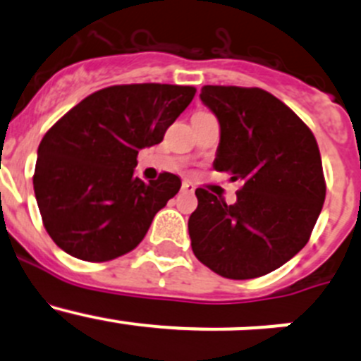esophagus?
I'll list each match as a JSON object with an SVG mask.
<instances>
[{"instance_id": "34e87169", "label": "esophagus", "mask_w": 361, "mask_h": 361, "mask_svg": "<svg viewBox=\"0 0 361 361\" xmlns=\"http://www.w3.org/2000/svg\"><path fill=\"white\" fill-rule=\"evenodd\" d=\"M194 190L195 187L190 183V181H183V183H181V192H185V194H192Z\"/></svg>"}]
</instances>
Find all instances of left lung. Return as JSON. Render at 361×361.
Wrapping results in <instances>:
<instances>
[{
  "label": "left lung",
  "mask_w": 361,
  "mask_h": 361,
  "mask_svg": "<svg viewBox=\"0 0 361 361\" xmlns=\"http://www.w3.org/2000/svg\"><path fill=\"white\" fill-rule=\"evenodd\" d=\"M220 123L213 167L243 183L238 202L197 188L188 218L194 255L228 279L269 274L309 241L325 202L314 134L285 103L257 87L204 85Z\"/></svg>",
  "instance_id": "obj_1"
}]
</instances>
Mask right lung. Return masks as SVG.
<instances>
[{
	"mask_svg": "<svg viewBox=\"0 0 361 361\" xmlns=\"http://www.w3.org/2000/svg\"><path fill=\"white\" fill-rule=\"evenodd\" d=\"M195 89L167 83L113 85L90 94L43 136L36 159V202L61 250L108 262L136 248L181 180L134 174L137 152L162 141Z\"/></svg>",
	"mask_w": 361,
	"mask_h": 361,
	"instance_id": "obj_1",
	"label": "right lung"
}]
</instances>
